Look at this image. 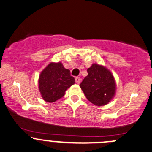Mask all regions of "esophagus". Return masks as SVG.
Returning a JSON list of instances; mask_svg holds the SVG:
<instances>
[{"mask_svg":"<svg viewBox=\"0 0 152 152\" xmlns=\"http://www.w3.org/2000/svg\"><path fill=\"white\" fill-rule=\"evenodd\" d=\"M75 81H76V83H77V84H80V83H81V78L79 77H76V78H75Z\"/></svg>","mask_w":152,"mask_h":152,"instance_id":"obj_1","label":"esophagus"}]
</instances>
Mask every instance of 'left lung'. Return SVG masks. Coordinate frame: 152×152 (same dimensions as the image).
Returning a JSON list of instances; mask_svg holds the SVG:
<instances>
[{"instance_id":"left-lung-1","label":"left lung","mask_w":152,"mask_h":152,"mask_svg":"<svg viewBox=\"0 0 152 152\" xmlns=\"http://www.w3.org/2000/svg\"><path fill=\"white\" fill-rule=\"evenodd\" d=\"M88 75L80 84L86 99L97 106L106 105L116 95V83L107 68L93 64L87 69Z\"/></svg>"}]
</instances>
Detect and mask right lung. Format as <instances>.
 Wrapping results in <instances>:
<instances>
[{"mask_svg": "<svg viewBox=\"0 0 152 152\" xmlns=\"http://www.w3.org/2000/svg\"><path fill=\"white\" fill-rule=\"evenodd\" d=\"M74 83L70 71L65 69L61 62H51L39 75L38 89L45 102L52 103L62 98Z\"/></svg>", "mask_w": 152, "mask_h": 152, "instance_id": "right-lung-1", "label": "right lung"}]
</instances>
